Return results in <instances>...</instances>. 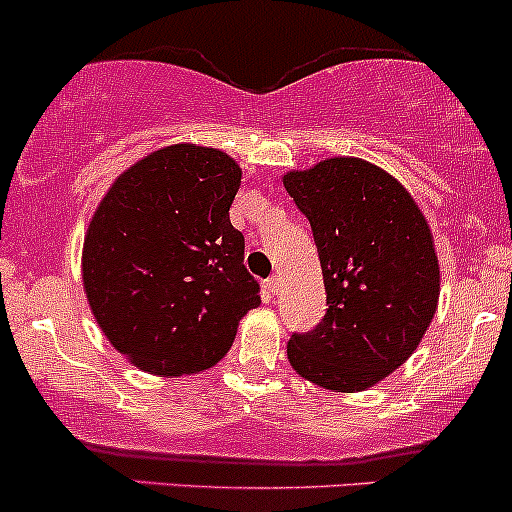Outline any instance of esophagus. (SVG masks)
I'll return each mask as SVG.
<instances>
[{
    "mask_svg": "<svg viewBox=\"0 0 512 512\" xmlns=\"http://www.w3.org/2000/svg\"><path fill=\"white\" fill-rule=\"evenodd\" d=\"M265 287H267V292H277V289H280V277H277V275L267 277Z\"/></svg>",
    "mask_w": 512,
    "mask_h": 512,
    "instance_id": "obj_1",
    "label": "esophagus"
}]
</instances>
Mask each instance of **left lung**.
<instances>
[{
  "label": "left lung",
  "mask_w": 512,
  "mask_h": 512,
  "mask_svg": "<svg viewBox=\"0 0 512 512\" xmlns=\"http://www.w3.org/2000/svg\"><path fill=\"white\" fill-rule=\"evenodd\" d=\"M282 183L312 225L329 304L312 332L292 334L289 364L322 389H369L416 352L436 314L431 227L409 190L369 160L334 156Z\"/></svg>",
  "instance_id": "8db88e82"
}]
</instances>
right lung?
<instances>
[{"label": "right lung", "instance_id": "obj_1", "mask_svg": "<svg viewBox=\"0 0 512 512\" xmlns=\"http://www.w3.org/2000/svg\"><path fill=\"white\" fill-rule=\"evenodd\" d=\"M240 180L227 153L175 143L123 170L98 203L81 280L101 332L138 369H210L260 307L245 237L230 223Z\"/></svg>", "mask_w": 512, "mask_h": 512}]
</instances>
